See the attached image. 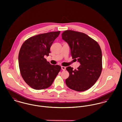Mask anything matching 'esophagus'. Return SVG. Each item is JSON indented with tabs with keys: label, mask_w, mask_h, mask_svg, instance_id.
<instances>
[{
	"label": "esophagus",
	"mask_w": 122,
	"mask_h": 122,
	"mask_svg": "<svg viewBox=\"0 0 122 122\" xmlns=\"http://www.w3.org/2000/svg\"><path fill=\"white\" fill-rule=\"evenodd\" d=\"M61 70H66V67H65L61 66Z\"/></svg>",
	"instance_id": "1"
}]
</instances>
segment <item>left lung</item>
<instances>
[{
	"instance_id": "1",
	"label": "left lung",
	"mask_w": 122,
	"mask_h": 122,
	"mask_svg": "<svg viewBox=\"0 0 122 122\" xmlns=\"http://www.w3.org/2000/svg\"><path fill=\"white\" fill-rule=\"evenodd\" d=\"M61 36L70 46L72 59H76L81 64L77 70L70 66L66 68L70 76L66 84L77 92L86 91L95 84L101 74V48L95 40L82 32L67 30Z\"/></svg>"
}]
</instances>
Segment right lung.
<instances>
[{"label": "right lung", "instance_id": "add662e5", "mask_svg": "<svg viewBox=\"0 0 122 122\" xmlns=\"http://www.w3.org/2000/svg\"><path fill=\"white\" fill-rule=\"evenodd\" d=\"M60 31L41 34L30 37L22 45L18 61L21 76L24 81L35 90L50 87L61 67L53 65L44 58L49 56L50 48Z\"/></svg>", "mask_w": 122, "mask_h": 122}]
</instances>
